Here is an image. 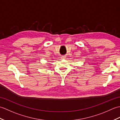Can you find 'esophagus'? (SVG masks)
<instances>
[{
	"mask_svg": "<svg viewBox=\"0 0 120 120\" xmlns=\"http://www.w3.org/2000/svg\"><path fill=\"white\" fill-rule=\"evenodd\" d=\"M61 58H62V59H65V57H62Z\"/></svg>",
	"mask_w": 120,
	"mask_h": 120,
	"instance_id": "esophagus-1",
	"label": "esophagus"
}]
</instances>
